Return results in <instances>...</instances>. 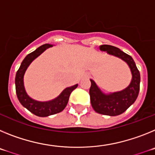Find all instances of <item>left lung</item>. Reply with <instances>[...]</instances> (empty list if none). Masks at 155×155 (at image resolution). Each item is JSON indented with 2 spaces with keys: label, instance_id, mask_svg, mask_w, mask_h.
I'll use <instances>...</instances> for the list:
<instances>
[{
  "label": "left lung",
  "instance_id": "obj_1",
  "mask_svg": "<svg viewBox=\"0 0 155 155\" xmlns=\"http://www.w3.org/2000/svg\"><path fill=\"white\" fill-rule=\"evenodd\" d=\"M99 49L102 51L107 52L109 55L115 56L125 61L132 74V80L128 87L120 91L109 94L102 92L95 82L91 79L90 80V99L94 110L99 114L110 116H118L124 113L136 101L139 94L140 75L132 57L119 48L110 45H102L99 46Z\"/></svg>",
  "mask_w": 155,
  "mask_h": 155
}]
</instances>
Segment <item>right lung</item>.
Wrapping results in <instances>:
<instances>
[{"instance_id": "add662e5", "label": "right lung", "mask_w": 155, "mask_h": 155, "mask_svg": "<svg viewBox=\"0 0 155 155\" xmlns=\"http://www.w3.org/2000/svg\"><path fill=\"white\" fill-rule=\"evenodd\" d=\"M53 46L51 44H44L37 48L35 51L31 52L28 54L25 58L21 62V66L18 70L15 76V89L17 97L19 102L25 108H26L31 113L37 116L46 117L48 116L57 114L61 113L66 107L68 104L71 93L78 87V84H75L71 87H67L61 92V94L57 98L48 101V102H39L32 99L28 95L24 87V74L29 64L39 57L41 53H43L46 49Z\"/></svg>"}]
</instances>
